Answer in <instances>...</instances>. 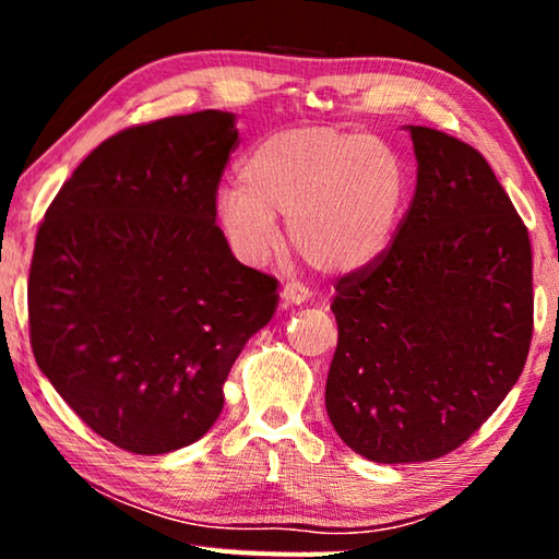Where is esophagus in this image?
<instances>
[{"mask_svg": "<svg viewBox=\"0 0 559 559\" xmlns=\"http://www.w3.org/2000/svg\"><path fill=\"white\" fill-rule=\"evenodd\" d=\"M310 298V293L306 286H298V283H286L281 290V300L286 302V306H300V302H306Z\"/></svg>", "mask_w": 559, "mask_h": 559, "instance_id": "1", "label": "esophagus"}]
</instances>
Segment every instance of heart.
Masks as SVG:
<instances>
[{
  "mask_svg": "<svg viewBox=\"0 0 559 559\" xmlns=\"http://www.w3.org/2000/svg\"><path fill=\"white\" fill-rule=\"evenodd\" d=\"M241 187L216 197V222L241 261L259 266L288 241L310 266L345 276L390 249L406 200L394 150L365 132L323 126L273 132L239 169Z\"/></svg>",
  "mask_w": 559,
  "mask_h": 559,
  "instance_id": "heart-1",
  "label": "heart"
}]
</instances>
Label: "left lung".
<instances>
[{"instance_id":"8db88e82","label":"left lung","mask_w":559,"mask_h":559,"mask_svg":"<svg viewBox=\"0 0 559 559\" xmlns=\"http://www.w3.org/2000/svg\"><path fill=\"white\" fill-rule=\"evenodd\" d=\"M416 189L390 249L335 286L330 421L374 463L459 449L513 390L533 337V251L478 150L406 126Z\"/></svg>"}]
</instances>
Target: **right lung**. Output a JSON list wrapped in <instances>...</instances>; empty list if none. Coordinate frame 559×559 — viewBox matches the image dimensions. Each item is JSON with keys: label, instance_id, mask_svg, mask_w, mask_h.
Masks as SVG:
<instances>
[{"label": "right lung", "instance_id": "right-lung-1", "mask_svg": "<svg viewBox=\"0 0 559 559\" xmlns=\"http://www.w3.org/2000/svg\"><path fill=\"white\" fill-rule=\"evenodd\" d=\"M239 130L200 110L135 126L73 169L36 234V365L98 437L130 453L202 439L224 382L278 306L216 226V187Z\"/></svg>", "mask_w": 559, "mask_h": 559}]
</instances>
